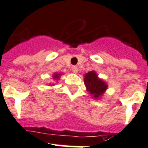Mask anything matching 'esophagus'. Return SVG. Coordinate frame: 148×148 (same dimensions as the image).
<instances>
[{
    "label": "esophagus",
    "instance_id": "obj_1",
    "mask_svg": "<svg viewBox=\"0 0 148 148\" xmlns=\"http://www.w3.org/2000/svg\"><path fill=\"white\" fill-rule=\"evenodd\" d=\"M71 70H72V71L74 72V74H77V71H78V69H77V68L76 66H73V67L71 68Z\"/></svg>",
    "mask_w": 148,
    "mask_h": 148
}]
</instances>
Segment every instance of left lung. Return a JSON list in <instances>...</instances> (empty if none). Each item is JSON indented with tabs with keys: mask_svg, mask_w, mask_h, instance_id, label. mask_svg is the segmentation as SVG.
Listing matches in <instances>:
<instances>
[{
	"mask_svg": "<svg viewBox=\"0 0 148 148\" xmlns=\"http://www.w3.org/2000/svg\"><path fill=\"white\" fill-rule=\"evenodd\" d=\"M84 81L86 90L95 99H99L108 89L107 84L100 79L94 71L85 74Z\"/></svg>",
	"mask_w": 148,
	"mask_h": 148,
	"instance_id": "1",
	"label": "left lung"
}]
</instances>
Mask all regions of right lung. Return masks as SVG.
Here are the masks:
<instances>
[{
    "instance_id": "right-lung-1",
    "label": "right lung",
    "mask_w": 148,
    "mask_h": 148,
    "mask_svg": "<svg viewBox=\"0 0 148 148\" xmlns=\"http://www.w3.org/2000/svg\"><path fill=\"white\" fill-rule=\"evenodd\" d=\"M62 73H54L53 75H52V78H53V80L55 81H58V80H59L61 76L62 75ZM55 84L54 83H51V84H49V86H54Z\"/></svg>"
}]
</instances>
